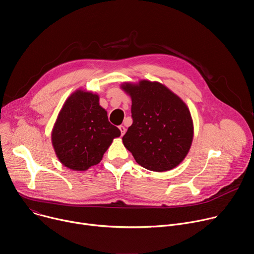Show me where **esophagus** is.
Here are the masks:
<instances>
[{
	"label": "esophagus",
	"mask_w": 254,
	"mask_h": 254,
	"mask_svg": "<svg viewBox=\"0 0 254 254\" xmlns=\"http://www.w3.org/2000/svg\"><path fill=\"white\" fill-rule=\"evenodd\" d=\"M119 128H120V130H121L122 135H124V134H125V132H126V127H125L124 126H120V127H119Z\"/></svg>",
	"instance_id": "obj_1"
}]
</instances>
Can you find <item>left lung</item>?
I'll list each match as a JSON object with an SVG mask.
<instances>
[{"mask_svg":"<svg viewBox=\"0 0 254 254\" xmlns=\"http://www.w3.org/2000/svg\"><path fill=\"white\" fill-rule=\"evenodd\" d=\"M123 88L131 96L132 125L123 136L138 165L150 171H169L184 160L193 139L187 105L166 86L141 80Z\"/></svg>","mask_w":254,"mask_h":254,"instance_id":"1","label":"left lung"}]
</instances>
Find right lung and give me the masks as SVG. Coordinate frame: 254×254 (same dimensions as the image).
<instances>
[{"instance_id": "1", "label": "right lung", "mask_w": 254, "mask_h": 254, "mask_svg": "<svg viewBox=\"0 0 254 254\" xmlns=\"http://www.w3.org/2000/svg\"><path fill=\"white\" fill-rule=\"evenodd\" d=\"M121 130L108 122L98 96L78 90L64 103L52 130L59 161L67 168L85 171L98 164Z\"/></svg>"}]
</instances>
